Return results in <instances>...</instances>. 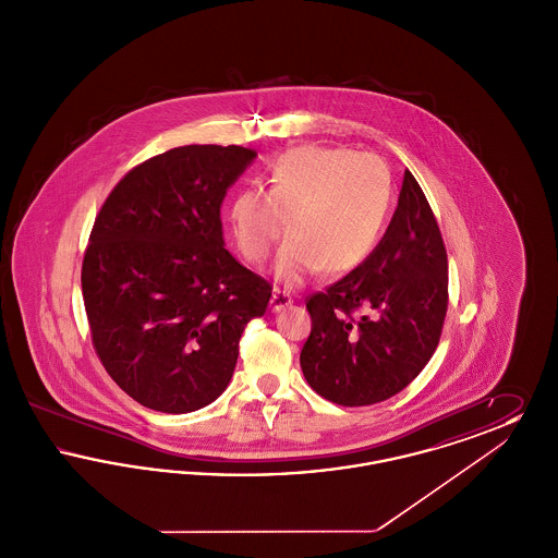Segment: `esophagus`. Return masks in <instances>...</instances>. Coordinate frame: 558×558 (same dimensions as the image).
Here are the masks:
<instances>
[{
    "instance_id": "34e87169",
    "label": "esophagus",
    "mask_w": 558,
    "mask_h": 558,
    "mask_svg": "<svg viewBox=\"0 0 558 558\" xmlns=\"http://www.w3.org/2000/svg\"><path fill=\"white\" fill-rule=\"evenodd\" d=\"M291 303V296H289L284 291H274L271 299H269V307H271V312H282V310H284V307H289Z\"/></svg>"
}]
</instances>
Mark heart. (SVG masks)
Wrapping results in <instances>:
<instances>
[{
	"instance_id": "1",
	"label": "heart",
	"mask_w": 558,
	"mask_h": 558,
	"mask_svg": "<svg viewBox=\"0 0 558 558\" xmlns=\"http://www.w3.org/2000/svg\"><path fill=\"white\" fill-rule=\"evenodd\" d=\"M393 209L387 162L349 148L303 146L269 169L267 192L246 187L230 207V228L242 257L264 264L287 232L276 278L301 284L324 267L353 271L376 251Z\"/></svg>"
}]
</instances>
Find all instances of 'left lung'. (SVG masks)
Wrapping results in <instances>:
<instances>
[{"mask_svg": "<svg viewBox=\"0 0 558 558\" xmlns=\"http://www.w3.org/2000/svg\"><path fill=\"white\" fill-rule=\"evenodd\" d=\"M301 349L310 387L339 405H371L405 389L439 345L448 312V255L416 178L366 264L307 299Z\"/></svg>", "mask_w": 558, "mask_h": 558, "instance_id": "8db88e82", "label": "left lung"}]
</instances>
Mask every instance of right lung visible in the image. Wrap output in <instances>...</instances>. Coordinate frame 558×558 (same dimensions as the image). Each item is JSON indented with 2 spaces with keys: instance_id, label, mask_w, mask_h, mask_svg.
Masks as SVG:
<instances>
[{
  "instance_id": "1",
  "label": "right lung",
  "mask_w": 558,
  "mask_h": 558,
  "mask_svg": "<svg viewBox=\"0 0 558 558\" xmlns=\"http://www.w3.org/2000/svg\"><path fill=\"white\" fill-rule=\"evenodd\" d=\"M257 153L192 144L144 160L108 194L81 267L92 341L137 403L186 414L219 398L271 287L223 242L221 203Z\"/></svg>"
}]
</instances>
